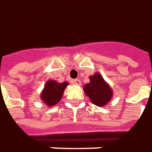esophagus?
<instances>
[{
  "mask_svg": "<svg viewBox=\"0 0 152 152\" xmlns=\"http://www.w3.org/2000/svg\"><path fill=\"white\" fill-rule=\"evenodd\" d=\"M72 83L73 84H75L76 86H81V81L80 80H78V79H75V80H72Z\"/></svg>",
  "mask_w": 152,
  "mask_h": 152,
  "instance_id": "34e87169",
  "label": "esophagus"
}]
</instances>
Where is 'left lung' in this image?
Segmentation results:
<instances>
[{
  "mask_svg": "<svg viewBox=\"0 0 152 152\" xmlns=\"http://www.w3.org/2000/svg\"><path fill=\"white\" fill-rule=\"evenodd\" d=\"M89 79L90 82L83 87L85 94L90 98L91 102L98 107L107 105L113 96L110 85L97 72L89 76Z\"/></svg>",
  "mask_w": 152,
  "mask_h": 152,
  "instance_id": "8db88e82",
  "label": "left lung"
}]
</instances>
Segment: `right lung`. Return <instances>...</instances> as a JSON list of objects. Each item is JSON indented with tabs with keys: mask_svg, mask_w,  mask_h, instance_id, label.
<instances>
[{
	"mask_svg": "<svg viewBox=\"0 0 152 152\" xmlns=\"http://www.w3.org/2000/svg\"><path fill=\"white\" fill-rule=\"evenodd\" d=\"M69 85L67 81L58 82L55 80H48L40 94V98L48 107H53L60 102L63 97L66 86Z\"/></svg>",
	"mask_w": 152,
	"mask_h": 152,
	"instance_id": "1",
	"label": "right lung"
}]
</instances>
